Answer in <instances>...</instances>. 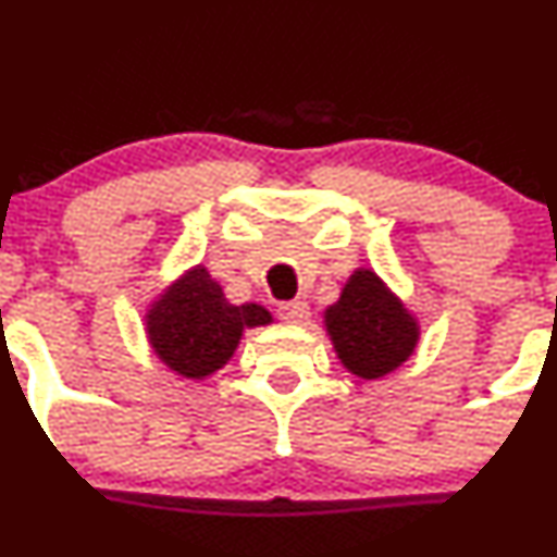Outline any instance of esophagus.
I'll return each instance as SVG.
<instances>
[{
	"label": "esophagus",
	"mask_w": 557,
	"mask_h": 557,
	"mask_svg": "<svg viewBox=\"0 0 557 557\" xmlns=\"http://www.w3.org/2000/svg\"><path fill=\"white\" fill-rule=\"evenodd\" d=\"M277 312L285 323H305V320L310 318V307H307V301H285V305H280Z\"/></svg>",
	"instance_id": "obj_1"
}]
</instances>
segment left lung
Segmentation results:
<instances>
[{"label": "left lung", "instance_id": "8db88e82", "mask_svg": "<svg viewBox=\"0 0 557 557\" xmlns=\"http://www.w3.org/2000/svg\"><path fill=\"white\" fill-rule=\"evenodd\" d=\"M325 329L352 374L377 380L401 367L418 345V323L369 269L347 280L339 301L325 310Z\"/></svg>", "mask_w": 557, "mask_h": 557}]
</instances>
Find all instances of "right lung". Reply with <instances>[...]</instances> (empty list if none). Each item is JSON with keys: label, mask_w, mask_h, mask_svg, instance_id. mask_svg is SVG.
Instances as JSON below:
<instances>
[{"label": "right lung", "mask_w": 557, "mask_h": 557, "mask_svg": "<svg viewBox=\"0 0 557 557\" xmlns=\"http://www.w3.org/2000/svg\"><path fill=\"white\" fill-rule=\"evenodd\" d=\"M272 320L258 305H228L221 285L194 269L174 283L148 314V334L166 367L183 377H207L234 356L250 325Z\"/></svg>", "instance_id": "right-lung-1"}]
</instances>
